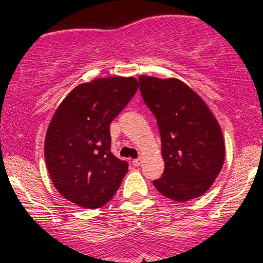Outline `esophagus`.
<instances>
[{
  "instance_id": "obj_1",
  "label": "esophagus",
  "mask_w": 263,
  "mask_h": 263,
  "mask_svg": "<svg viewBox=\"0 0 263 263\" xmlns=\"http://www.w3.org/2000/svg\"><path fill=\"white\" fill-rule=\"evenodd\" d=\"M132 163H134L135 167H138V165H141L142 161H141V158H137V159H134V161H132Z\"/></svg>"
}]
</instances>
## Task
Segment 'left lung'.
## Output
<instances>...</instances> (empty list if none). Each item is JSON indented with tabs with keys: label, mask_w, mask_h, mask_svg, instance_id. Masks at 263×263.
<instances>
[{
	"label": "left lung",
	"mask_w": 263,
	"mask_h": 263,
	"mask_svg": "<svg viewBox=\"0 0 263 263\" xmlns=\"http://www.w3.org/2000/svg\"><path fill=\"white\" fill-rule=\"evenodd\" d=\"M140 90L158 122L165 164L153 185L179 203L201 197L224 164L225 141L218 120L203 99L176 78L140 75Z\"/></svg>",
	"instance_id": "8db88e82"
}]
</instances>
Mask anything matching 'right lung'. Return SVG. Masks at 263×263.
<instances>
[{"mask_svg": "<svg viewBox=\"0 0 263 263\" xmlns=\"http://www.w3.org/2000/svg\"><path fill=\"white\" fill-rule=\"evenodd\" d=\"M138 89L134 77L98 78L74 87L54 112L44 142L57 190L85 209L110 201L128 171L110 151V123Z\"/></svg>", "mask_w": 263, "mask_h": 263, "instance_id": "right-lung-1", "label": "right lung"}]
</instances>
